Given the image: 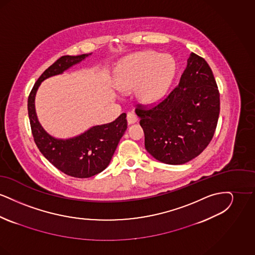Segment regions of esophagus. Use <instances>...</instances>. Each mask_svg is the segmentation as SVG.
Listing matches in <instances>:
<instances>
[{"label": "esophagus", "mask_w": 255, "mask_h": 255, "mask_svg": "<svg viewBox=\"0 0 255 255\" xmlns=\"http://www.w3.org/2000/svg\"><path fill=\"white\" fill-rule=\"evenodd\" d=\"M137 122V117L133 114V113H128L127 114V122H128V124H133V123H135V122Z\"/></svg>", "instance_id": "1"}]
</instances>
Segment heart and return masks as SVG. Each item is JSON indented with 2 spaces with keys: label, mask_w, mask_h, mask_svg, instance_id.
Listing matches in <instances>:
<instances>
[{
  "label": "heart",
  "mask_w": 255,
  "mask_h": 255,
  "mask_svg": "<svg viewBox=\"0 0 255 255\" xmlns=\"http://www.w3.org/2000/svg\"><path fill=\"white\" fill-rule=\"evenodd\" d=\"M176 73V62L169 54L143 51L130 55L117 67L114 81L120 91L135 87L136 98L151 105L166 95Z\"/></svg>",
  "instance_id": "obj_1"
}]
</instances>
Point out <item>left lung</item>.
Instances as JSON below:
<instances>
[{"label":"left lung","instance_id":"left-lung-1","mask_svg":"<svg viewBox=\"0 0 255 255\" xmlns=\"http://www.w3.org/2000/svg\"><path fill=\"white\" fill-rule=\"evenodd\" d=\"M220 94L207 62L191 52L178 87L152 109L138 106L147 152L158 161L178 165L199 156L213 137Z\"/></svg>","mask_w":255,"mask_h":255}]
</instances>
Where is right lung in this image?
<instances>
[{
    "label": "right lung",
    "instance_id": "add662e5",
    "mask_svg": "<svg viewBox=\"0 0 255 255\" xmlns=\"http://www.w3.org/2000/svg\"><path fill=\"white\" fill-rule=\"evenodd\" d=\"M92 53L62 56L38 78L28 100L27 111L31 131L43 156L63 173L74 178H90L109 165L118 144L127 129L126 114L107 124L96 125L84 133L70 138H57L49 134L37 118L35 97L41 83L51 76L62 74Z\"/></svg>",
    "mask_w": 255,
    "mask_h": 255
}]
</instances>
